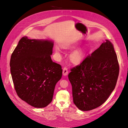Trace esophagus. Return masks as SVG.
Masks as SVG:
<instances>
[{
  "instance_id": "obj_1",
  "label": "esophagus",
  "mask_w": 128,
  "mask_h": 128,
  "mask_svg": "<svg viewBox=\"0 0 128 128\" xmlns=\"http://www.w3.org/2000/svg\"><path fill=\"white\" fill-rule=\"evenodd\" d=\"M68 71L67 68L66 67H64L63 69V75L64 76H66L68 75Z\"/></svg>"
}]
</instances>
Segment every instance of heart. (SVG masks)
Listing matches in <instances>:
<instances>
[{"label":"heart","mask_w":128,"mask_h":128,"mask_svg":"<svg viewBox=\"0 0 128 128\" xmlns=\"http://www.w3.org/2000/svg\"><path fill=\"white\" fill-rule=\"evenodd\" d=\"M78 46V44L76 43H70V44H64L62 45V48H76ZM54 52L57 54H60L61 53V48L56 46L54 47ZM86 54V50L83 48H78L70 52L69 56V58L71 63L74 64H80L84 59Z\"/></svg>","instance_id":"obj_1"}]
</instances>
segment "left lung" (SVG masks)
<instances>
[{
    "instance_id": "obj_1",
    "label": "left lung",
    "mask_w": 128,
    "mask_h": 128,
    "mask_svg": "<svg viewBox=\"0 0 128 128\" xmlns=\"http://www.w3.org/2000/svg\"><path fill=\"white\" fill-rule=\"evenodd\" d=\"M119 74L116 54L106 40L90 56L71 69L68 78L73 100L82 111H88L104 103L114 90Z\"/></svg>"
}]
</instances>
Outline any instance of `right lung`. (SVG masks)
I'll return each mask as SVG.
<instances>
[{
    "instance_id": "add662e5",
    "label": "right lung",
    "mask_w": 128,
    "mask_h": 128,
    "mask_svg": "<svg viewBox=\"0 0 128 128\" xmlns=\"http://www.w3.org/2000/svg\"><path fill=\"white\" fill-rule=\"evenodd\" d=\"M53 46L52 40L24 36L11 56L10 73L16 94L36 108L45 107L52 102L62 78L61 66L51 59Z\"/></svg>"
}]
</instances>
